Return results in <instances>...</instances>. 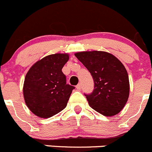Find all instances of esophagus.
Returning <instances> with one entry per match:
<instances>
[{
    "label": "esophagus",
    "mask_w": 152,
    "mask_h": 152,
    "mask_svg": "<svg viewBox=\"0 0 152 152\" xmlns=\"http://www.w3.org/2000/svg\"><path fill=\"white\" fill-rule=\"evenodd\" d=\"M76 88H77V89H78V90H80V88H81V83H78L77 85L76 86Z\"/></svg>",
    "instance_id": "34e87169"
}]
</instances>
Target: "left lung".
Here are the masks:
<instances>
[{"label": "left lung", "instance_id": "8db88e82", "mask_svg": "<svg viewBox=\"0 0 152 152\" xmlns=\"http://www.w3.org/2000/svg\"><path fill=\"white\" fill-rule=\"evenodd\" d=\"M92 76L94 88L85 94L89 106L107 117L118 115L129 96V75L124 64L112 54L86 51L75 54Z\"/></svg>", "mask_w": 152, "mask_h": 152}]
</instances>
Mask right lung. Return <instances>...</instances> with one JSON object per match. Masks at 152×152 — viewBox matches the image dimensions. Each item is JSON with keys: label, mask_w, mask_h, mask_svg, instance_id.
Listing matches in <instances>:
<instances>
[{"label": "right lung", "mask_w": 152, "mask_h": 152, "mask_svg": "<svg viewBox=\"0 0 152 152\" xmlns=\"http://www.w3.org/2000/svg\"><path fill=\"white\" fill-rule=\"evenodd\" d=\"M69 59L57 53L37 61L26 75L23 92L27 107L36 116L49 118L64 109L75 87L66 84L62 69Z\"/></svg>", "instance_id": "obj_1"}]
</instances>
